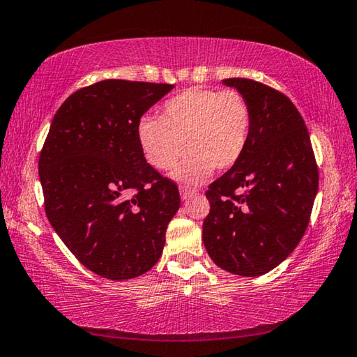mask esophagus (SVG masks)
Masks as SVG:
<instances>
[{
	"instance_id": "esophagus-1",
	"label": "esophagus",
	"mask_w": 357,
	"mask_h": 357,
	"mask_svg": "<svg viewBox=\"0 0 357 357\" xmlns=\"http://www.w3.org/2000/svg\"><path fill=\"white\" fill-rule=\"evenodd\" d=\"M195 190H191V188H188V186H180V196H182V199L183 201H186L188 199L190 196H192L195 195Z\"/></svg>"
}]
</instances>
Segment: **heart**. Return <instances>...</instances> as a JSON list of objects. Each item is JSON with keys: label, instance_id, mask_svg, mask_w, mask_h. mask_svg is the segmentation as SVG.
<instances>
[{"label": "heart", "instance_id": "heart-1", "mask_svg": "<svg viewBox=\"0 0 357 357\" xmlns=\"http://www.w3.org/2000/svg\"><path fill=\"white\" fill-rule=\"evenodd\" d=\"M253 114L236 90L188 89L162 104L161 116H144L137 137L145 160L158 171L171 169L188 149L174 177L199 183L213 167L237 165L250 142Z\"/></svg>", "mask_w": 357, "mask_h": 357}]
</instances>
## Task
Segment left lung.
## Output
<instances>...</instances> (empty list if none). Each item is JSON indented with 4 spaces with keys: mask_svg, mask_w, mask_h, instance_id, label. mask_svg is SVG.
<instances>
[{
    "mask_svg": "<svg viewBox=\"0 0 357 357\" xmlns=\"http://www.w3.org/2000/svg\"><path fill=\"white\" fill-rule=\"evenodd\" d=\"M250 104V142L236 166L208 186L202 241L218 267L242 277L271 272L293 253L310 221L318 166L299 110L251 79H225Z\"/></svg>",
    "mask_w": 357,
    "mask_h": 357,
    "instance_id": "8db88e82",
    "label": "left lung"
}]
</instances>
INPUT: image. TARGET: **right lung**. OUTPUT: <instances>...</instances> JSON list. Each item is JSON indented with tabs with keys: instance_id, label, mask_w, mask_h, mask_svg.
<instances>
[{
	"instance_id": "1",
	"label": "right lung",
	"mask_w": 357,
	"mask_h": 357,
	"mask_svg": "<svg viewBox=\"0 0 357 357\" xmlns=\"http://www.w3.org/2000/svg\"><path fill=\"white\" fill-rule=\"evenodd\" d=\"M172 89L101 80L73 93L52 120L39 156L45 215L99 277L136 278L161 258L180 195L145 160L137 126Z\"/></svg>"
}]
</instances>
